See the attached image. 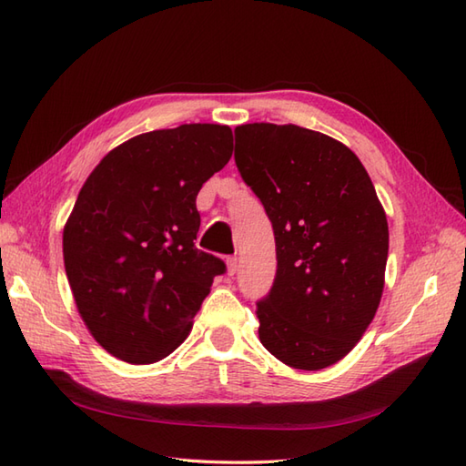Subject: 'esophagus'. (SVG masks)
<instances>
[{"mask_svg": "<svg viewBox=\"0 0 466 466\" xmlns=\"http://www.w3.org/2000/svg\"><path fill=\"white\" fill-rule=\"evenodd\" d=\"M226 269H228V276L236 274V269H238V258L236 256L226 259Z\"/></svg>", "mask_w": 466, "mask_h": 466, "instance_id": "esophagus-1", "label": "esophagus"}]
</instances>
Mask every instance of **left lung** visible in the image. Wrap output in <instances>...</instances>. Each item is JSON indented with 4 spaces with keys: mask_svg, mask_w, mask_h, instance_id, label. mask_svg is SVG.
Returning <instances> with one entry per match:
<instances>
[{
    "mask_svg": "<svg viewBox=\"0 0 466 466\" xmlns=\"http://www.w3.org/2000/svg\"><path fill=\"white\" fill-rule=\"evenodd\" d=\"M234 160L276 238V279L258 301L259 341L294 370L348 355L385 286L387 216L355 153L298 125L234 128Z\"/></svg>",
    "mask_w": 466,
    "mask_h": 466,
    "instance_id": "1",
    "label": "left lung"
}]
</instances>
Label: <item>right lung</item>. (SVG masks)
Here are the masks:
<instances>
[{
    "mask_svg": "<svg viewBox=\"0 0 466 466\" xmlns=\"http://www.w3.org/2000/svg\"><path fill=\"white\" fill-rule=\"evenodd\" d=\"M230 157V127L180 125L128 138L85 180L63 228L65 272L86 329L118 360H165L226 272L194 240L198 192Z\"/></svg>",
    "mask_w": 466,
    "mask_h": 466,
    "instance_id": "obj_1",
    "label": "right lung"
}]
</instances>
